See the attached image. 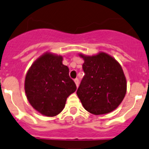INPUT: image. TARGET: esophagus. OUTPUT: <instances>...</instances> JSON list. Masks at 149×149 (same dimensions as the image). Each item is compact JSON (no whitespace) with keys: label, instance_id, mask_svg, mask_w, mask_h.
Masks as SVG:
<instances>
[{"label":"esophagus","instance_id":"34e87169","mask_svg":"<svg viewBox=\"0 0 149 149\" xmlns=\"http://www.w3.org/2000/svg\"><path fill=\"white\" fill-rule=\"evenodd\" d=\"M74 83H75V84H76V86H77V87H78V86H79V80H78V78L74 79Z\"/></svg>","mask_w":149,"mask_h":149}]
</instances>
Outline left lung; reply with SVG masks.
I'll return each instance as SVG.
<instances>
[{"mask_svg": "<svg viewBox=\"0 0 149 149\" xmlns=\"http://www.w3.org/2000/svg\"><path fill=\"white\" fill-rule=\"evenodd\" d=\"M85 75L77 91L83 107L94 115L116 110L127 93V80L120 63L105 52L94 56L79 54Z\"/></svg>", "mask_w": 149, "mask_h": 149, "instance_id": "obj_1", "label": "left lung"}]
</instances>
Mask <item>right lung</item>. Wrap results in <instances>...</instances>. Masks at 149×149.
Segmentation results:
<instances>
[{
  "mask_svg": "<svg viewBox=\"0 0 149 149\" xmlns=\"http://www.w3.org/2000/svg\"><path fill=\"white\" fill-rule=\"evenodd\" d=\"M63 57L45 52L28 69L25 79V91L31 105L43 116L52 117L64 108L69 95L77 87L69 77V68Z\"/></svg>",
  "mask_w": 149,
  "mask_h": 149,
  "instance_id": "add662e5",
  "label": "right lung"
}]
</instances>
